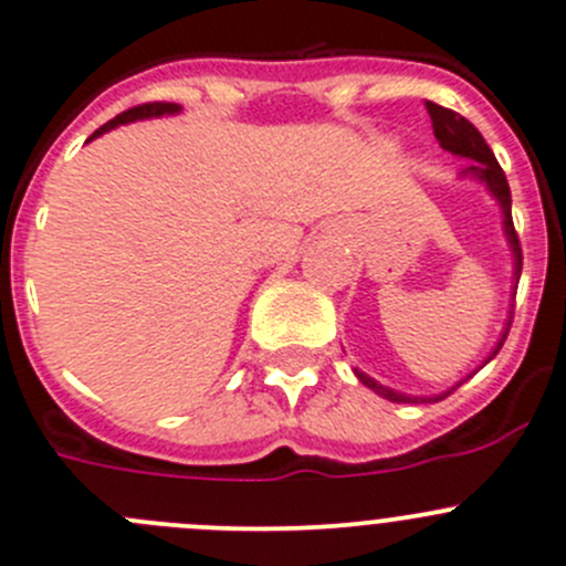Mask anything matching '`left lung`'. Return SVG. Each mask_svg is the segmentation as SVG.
<instances>
[{"mask_svg":"<svg viewBox=\"0 0 566 566\" xmlns=\"http://www.w3.org/2000/svg\"><path fill=\"white\" fill-rule=\"evenodd\" d=\"M427 111H430L432 134H436L438 145H441L443 150H450L452 156H461V158H469V161H472L467 170H461V178H472V181L483 184V187L489 189L491 198L500 203V211H503L505 240H509L511 256H514V290H516V284H520V273H522V248H520V237H516V231H514V220H511V189H509V181H505L503 167H500L497 158H494V153H491V147L485 145V139L480 136V130L469 123L467 116L455 114V111H450V108H443V105H438V103H427ZM509 329H511V318L505 321L503 335H500L497 346L491 348V355L485 357L483 366L497 357V352L503 348L505 337H509ZM355 374H357V379L366 385V388H371L374 394L382 396V399H388V402H399V405L413 402L416 405V402H441L443 396H450L452 390L461 388V385L467 382L474 371L469 374L467 379H461V382L452 385L450 390H441V394H436V396L402 394V390H394V388H388V385H379L377 379L368 377V374L360 371V368H355Z\"/></svg>","mask_w":566,"mask_h":566,"instance_id":"obj_1","label":"left lung"}]
</instances>
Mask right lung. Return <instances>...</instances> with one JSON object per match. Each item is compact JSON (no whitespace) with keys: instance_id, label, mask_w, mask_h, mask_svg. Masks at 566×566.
<instances>
[{"instance_id":"1","label":"right lung","mask_w":566,"mask_h":566,"mask_svg":"<svg viewBox=\"0 0 566 566\" xmlns=\"http://www.w3.org/2000/svg\"><path fill=\"white\" fill-rule=\"evenodd\" d=\"M172 114H181V105H178V103H145V105H136V108L123 111V114L114 116L111 123H105L103 128L94 130V134L88 136V142L97 139V136H103V134H108V130L119 128V125L136 123V119H153V116H172Z\"/></svg>"}]
</instances>
